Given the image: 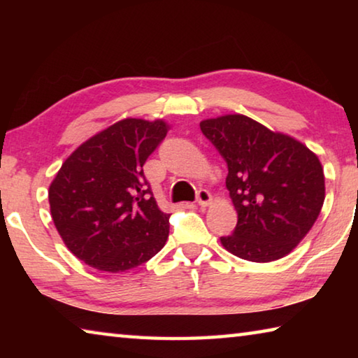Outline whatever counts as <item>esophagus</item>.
I'll use <instances>...</instances> for the list:
<instances>
[{
	"label": "esophagus",
	"mask_w": 358,
	"mask_h": 358,
	"mask_svg": "<svg viewBox=\"0 0 358 358\" xmlns=\"http://www.w3.org/2000/svg\"><path fill=\"white\" fill-rule=\"evenodd\" d=\"M196 201H197L199 205H201V207H207V205L211 201V194L207 189H199L197 196H196Z\"/></svg>",
	"instance_id": "obj_1"
}]
</instances>
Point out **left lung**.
Returning a JSON list of instances; mask_svg holds the SVG:
<instances>
[{
	"label": "left lung",
	"instance_id": "obj_1",
	"mask_svg": "<svg viewBox=\"0 0 358 358\" xmlns=\"http://www.w3.org/2000/svg\"><path fill=\"white\" fill-rule=\"evenodd\" d=\"M201 131L226 161V186L238 213L232 235L221 237L222 246L251 262L286 256L310 232L324 205L317 156L245 115L205 120Z\"/></svg>",
	"mask_w": 358,
	"mask_h": 358
}]
</instances>
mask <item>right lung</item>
Returning <instances> with one entry per match:
<instances>
[{"instance_id": "obj_1", "label": "right lung", "mask_w": 358, "mask_h": 358, "mask_svg": "<svg viewBox=\"0 0 358 358\" xmlns=\"http://www.w3.org/2000/svg\"><path fill=\"white\" fill-rule=\"evenodd\" d=\"M167 136L164 121L121 120L82 143L48 189L53 222L85 264L120 273L161 251L171 215L159 210L143 164Z\"/></svg>"}]
</instances>
